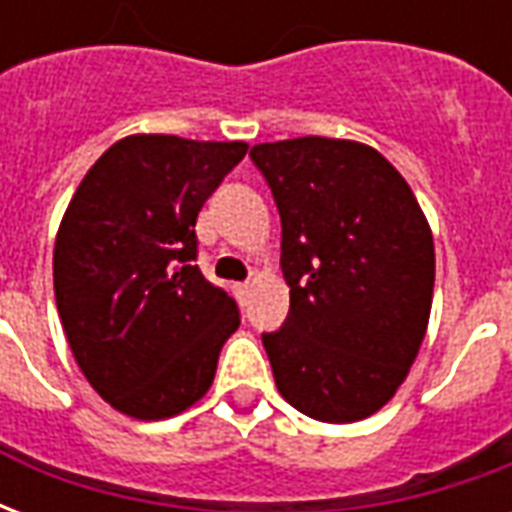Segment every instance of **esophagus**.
<instances>
[{"label":"esophagus","instance_id":"1","mask_svg":"<svg viewBox=\"0 0 512 512\" xmlns=\"http://www.w3.org/2000/svg\"><path fill=\"white\" fill-rule=\"evenodd\" d=\"M249 290H252V285H249V282H238V285H235V296H238V301H241V304H246V299H249Z\"/></svg>","mask_w":512,"mask_h":512}]
</instances>
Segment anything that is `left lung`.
I'll use <instances>...</instances> for the list:
<instances>
[{
    "instance_id": "8db88e82",
    "label": "left lung",
    "mask_w": 512,
    "mask_h": 512,
    "mask_svg": "<svg viewBox=\"0 0 512 512\" xmlns=\"http://www.w3.org/2000/svg\"><path fill=\"white\" fill-rule=\"evenodd\" d=\"M249 156L282 219L290 312L263 334L277 389L321 422L370 417L425 340L436 277L428 219L403 175L362 142L301 136Z\"/></svg>"
}]
</instances>
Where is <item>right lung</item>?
<instances>
[{"label": "right lung", "mask_w": 512, "mask_h": 512, "mask_svg": "<svg viewBox=\"0 0 512 512\" xmlns=\"http://www.w3.org/2000/svg\"><path fill=\"white\" fill-rule=\"evenodd\" d=\"M246 142L169 134L120 139L95 161L62 216L54 296L76 365L109 406L164 419L216 376L238 304L194 266L197 213Z\"/></svg>", "instance_id": "right-lung-1"}]
</instances>
